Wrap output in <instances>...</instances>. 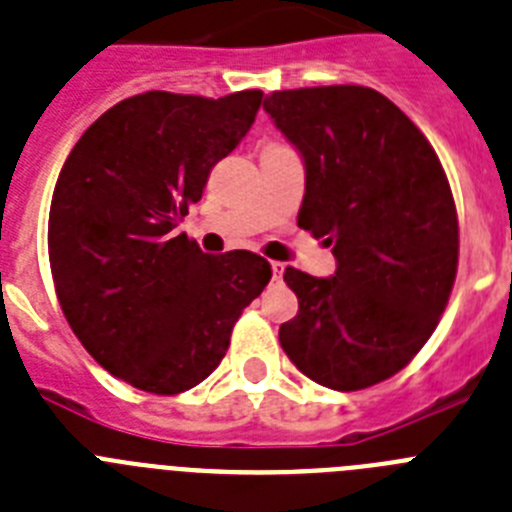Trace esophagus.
Wrapping results in <instances>:
<instances>
[{
    "mask_svg": "<svg viewBox=\"0 0 512 512\" xmlns=\"http://www.w3.org/2000/svg\"><path fill=\"white\" fill-rule=\"evenodd\" d=\"M272 274L274 279H282V274H285V264H282V261H272Z\"/></svg>",
    "mask_w": 512,
    "mask_h": 512,
    "instance_id": "obj_1",
    "label": "esophagus"
}]
</instances>
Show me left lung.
I'll use <instances>...</instances> for the list:
<instances>
[{"label":"left lung","instance_id":"left-lung-1","mask_svg":"<svg viewBox=\"0 0 512 512\" xmlns=\"http://www.w3.org/2000/svg\"><path fill=\"white\" fill-rule=\"evenodd\" d=\"M264 111L305 163L298 225L336 259L334 277L287 266L298 316L279 326V344L321 386H375L425 347L456 282L458 217L443 165L373 87L279 90Z\"/></svg>","mask_w":512,"mask_h":512}]
</instances>
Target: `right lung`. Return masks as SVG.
Wrapping results in <instances>:
<instances>
[{
    "label": "right lung",
    "instance_id": "right-lung-1",
    "mask_svg": "<svg viewBox=\"0 0 512 512\" xmlns=\"http://www.w3.org/2000/svg\"><path fill=\"white\" fill-rule=\"evenodd\" d=\"M261 98L134 95L108 108L61 168L48 214L56 298L82 347L139 391L173 396L202 383L272 279L256 253L209 256L176 230Z\"/></svg>",
    "mask_w": 512,
    "mask_h": 512
}]
</instances>
